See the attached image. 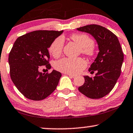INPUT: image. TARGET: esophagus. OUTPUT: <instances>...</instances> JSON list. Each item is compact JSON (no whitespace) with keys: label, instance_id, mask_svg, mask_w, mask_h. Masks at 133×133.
<instances>
[{"label":"esophagus","instance_id":"esophagus-1","mask_svg":"<svg viewBox=\"0 0 133 133\" xmlns=\"http://www.w3.org/2000/svg\"><path fill=\"white\" fill-rule=\"evenodd\" d=\"M66 75H68L69 76H70V77H71V78H75V77H76V76L73 75H71V74L67 73V74H66Z\"/></svg>","mask_w":133,"mask_h":133}]
</instances>
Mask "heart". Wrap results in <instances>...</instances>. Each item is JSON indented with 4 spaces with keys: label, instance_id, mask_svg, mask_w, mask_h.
<instances>
[{
    "label": "heart",
    "instance_id": "b5f03b06",
    "mask_svg": "<svg viewBox=\"0 0 133 133\" xmlns=\"http://www.w3.org/2000/svg\"><path fill=\"white\" fill-rule=\"evenodd\" d=\"M71 39L81 48V52L89 57H93L96 53L94 40L87 34H74L71 35ZM64 39L62 37H57L52 42L49 47V52L55 58L61 56L62 53ZM86 66V62L82 58H63L54 63V68L63 73L71 74L79 73Z\"/></svg>",
    "mask_w": 133,
    "mask_h": 133
}]
</instances>
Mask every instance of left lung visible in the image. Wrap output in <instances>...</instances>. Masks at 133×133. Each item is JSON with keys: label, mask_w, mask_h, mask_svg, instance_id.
Wrapping results in <instances>:
<instances>
[{"label": "left lung", "mask_w": 133, "mask_h": 133, "mask_svg": "<svg viewBox=\"0 0 133 133\" xmlns=\"http://www.w3.org/2000/svg\"><path fill=\"white\" fill-rule=\"evenodd\" d=\"M77 30L91 34L97 41L99 52L89 69L95 76H84L85 82L79 91L92 99H99L109 94L121 74L123 53L118 38L108 29L97 24L77 28Z\"/></svg>", "instance_id": "left-lung-1"}]
</instances>
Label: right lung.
I'll use <instances>...</instances> for the list:
<instances>
[{"label":"right lung","mask_w":133,"mask_h":133,"mask_svg":"<svg viewBox=\"0 0 133 133\" xmlns=\"http://www.w3.org/2000/svg\"><path fill=\"white\" fill-rule=\"evenodd\" d=\"M63 30H35L18 37L8 56L10 77L21 94L31 100L45 99L56 90L62 74L39 72L41 66L51 68L49 48Z\"/></svg>","instance_id":"obj_1"}]
</instances>
